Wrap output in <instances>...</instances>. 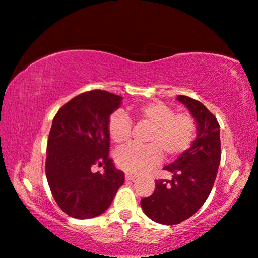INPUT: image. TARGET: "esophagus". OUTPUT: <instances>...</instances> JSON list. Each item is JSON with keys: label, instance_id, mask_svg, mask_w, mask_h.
<instances>
[{"label": "esophagus", "instance_id": "34e87169", "mask_svg": "<svg viewBox=\"0 0 258 258\" xmlns=\"http://www.w3.org/2000/svg\"><path fill=\"white\" fill-rule=\"evenodd\" d=\"M136 178H137V175H135V174L125 173V180H128V181H132V180H135Z\"/></svg>", "mask_w": 258, "mask_h": 258}]
</instances>
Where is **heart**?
<instances>
[{"mask_svg":"<svg viewBox=\"0 0 258 258\" xmlns=\"http://www.w3.org/2000/svg\"><path fill=\"white\" fill-rule=\"evenodd\" d=\"M130 112L152 128L146 137L148 145H128L116 152L117 166L125 172L145 173L159 165L161 154L166 159H173L192 143L196 124L187 113H174L172 108L161 102L147 103ZM108 134L113 143L124 145L132 135V122L123 112H113L109 117Z\"/></svg>","mask_w":258,"mask_h":258,"instance_id":"1","label":"heart"}]
</instances>
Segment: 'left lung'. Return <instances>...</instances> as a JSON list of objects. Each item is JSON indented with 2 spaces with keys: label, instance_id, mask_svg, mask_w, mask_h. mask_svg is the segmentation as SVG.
<instances>
[{
  "label": "left lung",
  "instance_id": "obj_1",
  "mask_svg": "<svg viewBox=\"0 0 258 258\" xmlns=\"http://www.w3.org/2000/svg\"><path fill=\"white\" fill-rule=\"evenodd\" d=\"M197 123L196 140L175 161L163 167L170 180H156L152 196L141 200L143 212L154 222L174 225L188 219L210 196L220 163V129L206 106L178 96Z\"/></svg>",
  "mask_w": 258,
  "mask_h": 258
}]
</instances>
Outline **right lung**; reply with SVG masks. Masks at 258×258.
Here are the masks:
<instances>
[{"label": "right lung", "mask_w": 258, "mask_h": 258, "mask_svg": "<svg viewBox=\"0 0 258 258\" xmlns=\"http://www.w3.org/2000/svg\"><path fill=\"white\" fill-rule=\"evenodd\" d=\"M122 97L93 90L72 98L56 112L47 142L46 176L53 198L66 215L93 218L109 209L124 173L109 158L108 121ZM93 164L104 165L93 173Z\"/></svg>", "instance_id": "add662e5"}]
</instances>
